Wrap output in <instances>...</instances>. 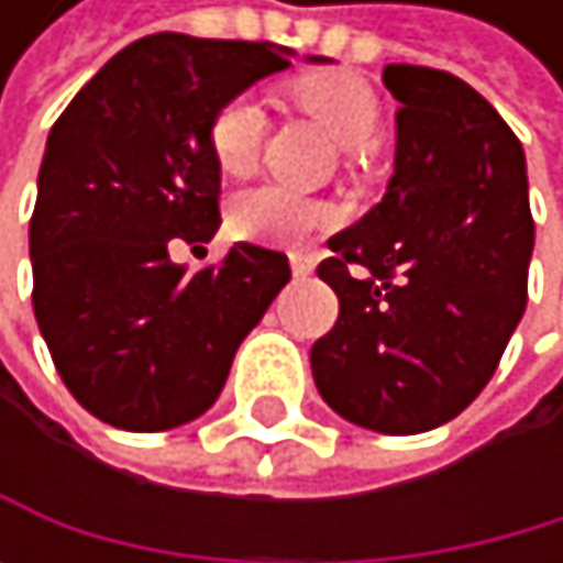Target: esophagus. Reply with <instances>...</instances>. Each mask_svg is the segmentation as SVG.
I'll use <instances>...</instances> for the list:
<instances>
[{"label":"esophagus","instance_id":"obj_1","mask_svg":"<svg viewBox=\"0 0 563 563\" xmlns=\"http://www.w3.org/2000/svg\"><path fill=\"white\" fill-rule=\"evenodd\" d=\"M290 269H294V276H297V279H303V276H310V273H313V260H310V256H303V253H290Z\"/></svg>","mask_w":563,"mask_h":563}]
</instances>
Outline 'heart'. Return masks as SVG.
Listing matches in <instances>:
<instances>
[{"mask_svg": "<svg viewBox=\"0 0 563 563\" xmlns=\"http://www.w3.org/2000/svg\"><path fill=\"white\" fill-rule=\"evenodd\" d=\"M297 100L303 111L323 128L347 155H367L382 141V111L375 93L357 77L320 74L297 84ZM266 134V114L253 97H235L216 114L209 128L212 158L225 175H250L260 162ZM331 222V212L290 188L260 185L232 206V229L243 240L256 243H300L310 232Z\"/></svg>", "mask_w": 563, "mask_h": 563, "instance_id": "heart-1", "label": "heart"}]
</instances>
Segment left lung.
Returning a JSON list of instances; mask_svg holds the SVG:
<instances>
[{
  "label": "left lung",
  "instance_id": "8db88e82",
  "mask_svg": "<svg viewBox=\"0 0 563 563\" xmlns=\"http://www.w3.org/2000/svg\"><path fill=\"white\" fill-rule=\"evenodd\" d=\"M382 80L398 100L395 172L317 266L341 313L310 367L341 419L416 435L493 378L527 307L533 219L523 144L486 97L408 63Z\"/></svg>",
  "mask_w": 563,
  "mask_h": 563
}]
</instances>
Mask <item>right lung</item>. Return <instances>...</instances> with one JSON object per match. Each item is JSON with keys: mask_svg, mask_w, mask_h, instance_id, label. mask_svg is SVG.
Wrapping results in <instances>:
<instances>
[{"mask_svg": "<svg viewBox=\"0 0 563 563\" xmlns=\"http://www.w3.org/2000/svg\"><path fill=\"white\" fill-rule=\"evenodd\" d=\"M290 56L155 33L107 59L53 124L30 222L33 310L63 385L100 422L165 432L206 416L287 287L276 250L235 243L188 273L172 246L209 243L222 222L216 114Z\"/></svg>", "mask_w": 563, "mask_h": 563, "instance_id": "obj_1", "label": "right lung"}]
</instances>
